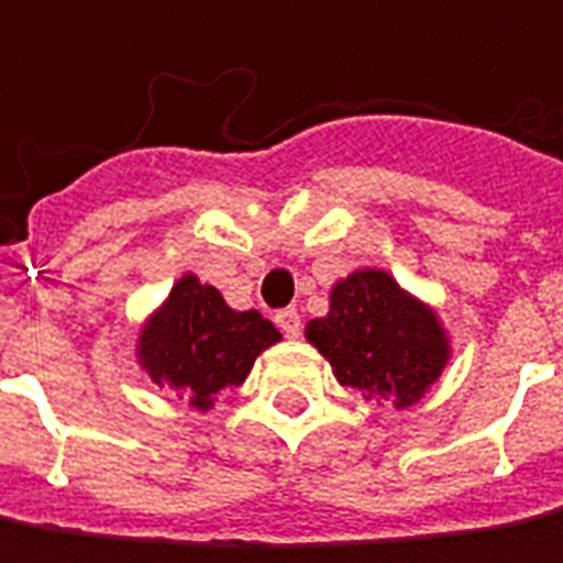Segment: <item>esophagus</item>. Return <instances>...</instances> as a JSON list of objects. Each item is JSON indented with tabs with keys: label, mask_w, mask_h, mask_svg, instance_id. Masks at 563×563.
Returning a JSON list of instances; mask_svg holds the SVG:
<instances>
[{
	"label": "esophagus",
	"mask_w": 563,
	"mask_h": 563,
	"mask_svg": "<svg viewBox=\"0 0 563 563\" xmlns=\"http://www.w3.org/2000/svg\"><path fill=\"white\" fill-rule=\"evenodd\" d=\"M275 325L282 328L285 338H297L300 334V312L297 309H278L275 312Z\"/></svg>",
	"instance_id": "obj_1"
}]
</instances>
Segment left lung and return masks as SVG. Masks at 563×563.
I'll use <instances>...</instances> for the list:
<instances>
[{"label": "left lung", "instance_id": "8db88e82", "mask_svg": "<svg viewBox=\"0 0 563 563\" xmlns=\"http://www.w3.org/2000/svg\"><path fill=\"white\" fill-rule=\"evenodd\" d=\"M334 378L368 396L412 406L449 360L446 331L421 300L380 269H360L331 288V312L307 325Z\"/></svg>", "mask_w": 563, "mask_h": 563}]
</instances>
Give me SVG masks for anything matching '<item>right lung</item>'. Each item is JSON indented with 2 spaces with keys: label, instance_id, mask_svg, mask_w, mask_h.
<instances>
[{
  "label": "right lung",
  "instance_id": "right-lung-1",
  "mask_svg": "<svg viewBox=\"0 0 563 563\" xmlns=\"http://www.w3.org/2000/svg\"><path fill=\"white\" fill-rule=\"evenodd\" d=\"M282 341L278 328L256 309L238 312L213 285L183 275L167 303L151 316L139 338V362L154 384H169L195 409H213V396L238 387L254 360Z\"/></svg>",
  "mask_w": 563,
  "mask_h": 563
}]
</instances>
